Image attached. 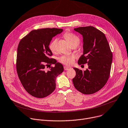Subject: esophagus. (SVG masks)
I'll return each instance as SVG.
<instances>
[{"instance_id": "1", "label": "esophagus", "mask_w": 128, "mask_h": 128, "mask_svg": "<svg viewBox=\"0 0 128 128\" xmlns=\"http://www.w3.org/2000/svg\"><path fill=\"white\" fill-rule=\"evenodd\" d=\"M70 67H67V66H64V70H69V69H70Z\"/></svg>"}]
</instances>
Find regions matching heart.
Masks as SVG:
<instances>
[{"label":"heart","instance_id":"b5f03b06","mask_svg":"<svg viewBox=\"0 0 128 128\" xmlns=\"http://www.w3.org/2000/svg\"><path fill=\"white\" fill-rule=\"evenodd\" d=\"M63 37L72 46L74 44L78 45L80 42V38L76 34L71 32H65L63 34ZM57 42L58 39L54 38L52 40L49 44V48L52 53H56V52ZM58 60L60 63L65 65L69 66L74 63L75 56H74L63 55L60 56L58 59Z\"/></svg>","mask_w":128,"mask_h":128}]
</instances>
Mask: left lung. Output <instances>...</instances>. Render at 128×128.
<instances>
[{
	"instance_id": "obj_1",
	"label": "left lung",
	"mask_w": 128,
	"mask_h": 128,
	"mask_svg": "<svg viewBox=\"0 0 128 128\" xmlns=\"http://www.w3.org/2000/svg\"><path fill=\"white\" fill-rule=\"evenodd\" d=\"M74 30L83 37V54L79 65L88 64L83 72L74 68L76 72L72 82L76 89L84 94H91L100 90L107 82L112 62V52L104 34L91 26Z\"/></svg>"
}]
</instances>
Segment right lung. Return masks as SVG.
I'll return each instance as SVG.
<instances>
[{"instance_id": "right-lung-1", "label": "right lung", "mask_w": 128, "mask_h": 128, "mask_svg": "<svg viewBox=\"0 0 128 128\" xmlns=\"http://www.w3.org/2000/svg\"><path fill=\"white\" fill-rule=\"evenodd\" d=\"M61 28H45L32 30L20 41L17 53L16 70L20 82L30 94L37 98L48 96L56 89V76L63 72V66L50 57L52 38ZM54 64L46 70V67Z\"/></svg>"}]
</instances>
